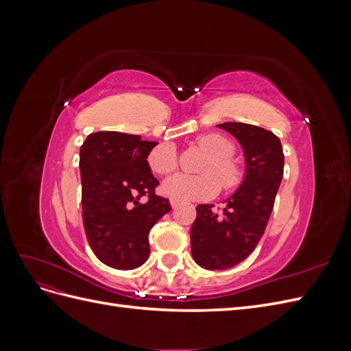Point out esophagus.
Returning a JSON list of instances; mask_svg holds the SVG:
<instances>
[{"label": "esophagus", "mask_w": 351, "mask_h": 351, "mask_svg": "<svg viewBox=\"0 0 351 351\" xmlns=\"http://www.w3.org/2000/svg\"><path fill=\"white\" fill-rule=\"evenodd\" d=\"M169 204H171L173 209H176V208L180 205V202H178V200H176V199H171V200H169Z\"/></svg>", "instance_id": "esophagus-1"}]
</instances>
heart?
Masks as SVG:
<instances>
[{"label":"heart","instance_id":"1","mask_svg":"<svg viewBox=\"0 0 351 351\" xmlns=\"http://www.w3.org/2000/svg\"><path fill=\"white\" fill-rule=\"evenodd\" d=\"M197 146L205 154L206 159L199 167L200 176L176 174L165 180L162 192L176 200H206L214 197L221 189H236L241 180L239 165L231 158L232 143L224 136L217 133L202 134L196 139ZM147 162L154 173L167 176L174 173L178 167V156L174 145L162 143L151 151ZM221 183L219 184V182Z\"/></svg>","mask_w":351,"mask_h":351}]
</instances>
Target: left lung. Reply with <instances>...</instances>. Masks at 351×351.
Segmentation results:
<instances>
[{"label":"left lung","instance_id":"left-lung-1","mask_svg":"<svg viewBox=\"0 0 351 351\" xmlns=\"http://www.w3.org/2000/svg\"><path fill=\"white\" fill-rule=\"evenodd\" d=\"M217 127L240 142L246 171L222 210L197 205L190 230L192 254L205 269H227L243 262L258 246L271 217L284 173L282 146L277 136L246 123Z\"/></svg>","mask_w":351,"mask_h":351}]
</instances>
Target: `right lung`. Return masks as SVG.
I'll list each match as a JSON object with an SVG mask.
<instances>
[{"label": "right lung", "instance_id": "add662e5", "mask_svg": "<svg viewBox=\"0 0 351 351\" xmlns=\"http://www.w3.org/2000/svg\"><path fill=\"white\" fill-rule=\"evenodd\" d=\"M156 142L120 132L90 133L80 147L82 217L97 258L134 269L149 258L151 228L171 210L155 195L158 180L146 158Z\"/></svg>", "mask_w": 351, "mask_h": 351}]
</instances>
